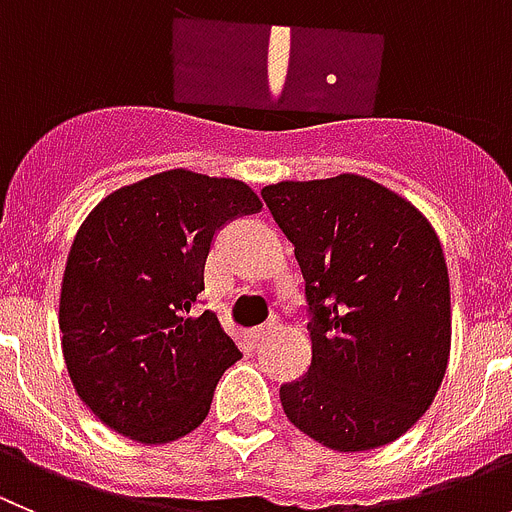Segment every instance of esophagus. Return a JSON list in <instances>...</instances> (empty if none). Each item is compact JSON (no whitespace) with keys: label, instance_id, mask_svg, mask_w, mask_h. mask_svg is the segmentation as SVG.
Instances as JSON below:
<instances>
[{"label":"esophagus","instance_id":"1","mask_svg":"<svg viewBox=\"0 0 512 512\" xmlns=\"http://www.w3.org/2000/svg\"><path fill=\"white\" fill-rule=\"evenodd\" d=\"M273 329H275V321H267V324L255 326V329H252V336H255V339H265V336L270 334Z\"/></svg>","mask_w":512,"mask_h":512}]
</instances>
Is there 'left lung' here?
I'll return each instance as SVG.
<instances>
[{
  "label": "left lung",
  "instance_id": "left-lung-1",
  "mask_svg": "<svg viewBox=\"0 0 512 512\" xmlns=\"http://www.w3.org/2000/svg\"><path fill=\"white\" fill-rule=\"evenodd\" d=\"M306 280L311 367L285 382L288 421L334 451L403 436L434 400L451 347L449 273L426 216L365 176L262 188Z\"/></svg>",
  "mask_w": 512,
  "mask_h": 512
}]
</instances>
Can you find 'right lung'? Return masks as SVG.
<instances>
[{
	"label": "right lung",
	"mask_w": 512,
	"mask_h": 512,
	"mask_svg": "<svg viewBox=\"0 0 512 512\" xmlns=\"http://www.w3.org/2000/svg\"><path fill=\"white\" fill-rule=\"evenodd\" d=\"M262 201L247 183L165 170L99 201L68 252L61 344L78 398L140 444H168L209 416L242 352L216 313H193L216 232Z\"/></svg>",
	"instance_id": "add662e5"
}]
</instances>
